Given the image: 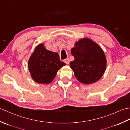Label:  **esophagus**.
Listing matches in <instances>:
<instances>
[{"label":"esophagus","mask_w":130,"mask_h":130,"mask_svg":"<svg viewBox=\"0 0 130 130\" xmlns=\"http://www.w3.org/2000/svg\"><path fill=\"white\" fill-rule=\"evenodd\" d=\"M63 62L67 63V64H68V63H69L70 60H69V59H68V58H67V59H65L64 60H63Z\"/></svg>","instance_id":"1"}]
</instances>
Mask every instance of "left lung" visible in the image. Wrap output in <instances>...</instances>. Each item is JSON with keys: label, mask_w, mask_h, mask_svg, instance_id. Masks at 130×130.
<instances>
[{"label": "left lung", "mask_w": 130, "mask_h": 130, "mask_svg": "<svg viewBox=\"0 0 130 130\" xmlns=\"http://www.w3.org/2000/svg\"><path fill=\"white\" fill-rule=\"evenodd\" d=\"M71 53L74 60L70 62V67L79 82L90 84L102 78L106 69V57L94 41L88 38L79 40L71 48Z\"/></svg>", "instance_id": "1"}]
</instances>
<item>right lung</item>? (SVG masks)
<instances>
[{
	"label": "right lung",
	"instance_id": "add662e5",
	"mask_svg": "<svg viewBox=\"0 0 130 130\" xmlns=\"http://www.w3.org/2000/svg\"><path fill=\"white\" fill-rule=\"evenodd\" d=\"M65 63L61 61L59 55L47 50L43 43L36 47L28 60V67L32 78L39 84H50L57 71Z\"/></svg>",
	"mask_w": 130,
	"mask_h": 130
}]
</instances>
